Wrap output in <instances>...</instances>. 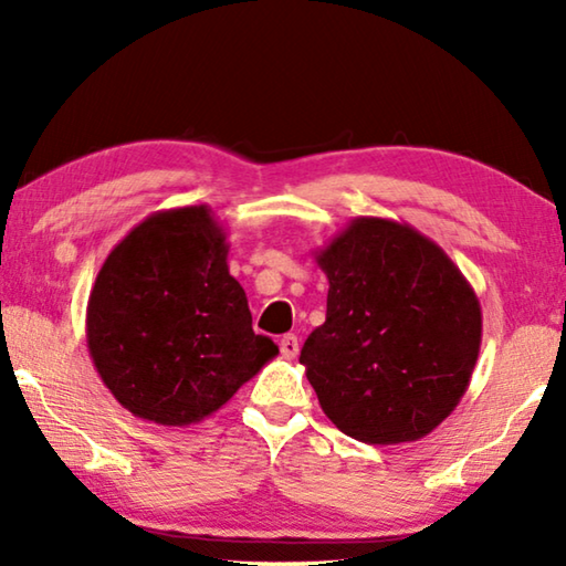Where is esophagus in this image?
<instances>
[{
  "label": "esophagus",
  "instance_id": "34e87169",
  "mask_svg": "<svg viewBox=\"0 0 566 566\" xmlns=\"http://www.w3.org/2000/svg\"><path fill=\"white\" fill-rule=\"evenodd\" d=\"M280 352L286 359H294L300 354V339H296V334H284L280 339Z\"/></svg>",
  "mask_w": 566,
  "mask_h": 566
}]
</instances>
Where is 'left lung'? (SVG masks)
<instances>
[{
	"mask_svg": "<svg viewBox=\"0 0 566 566\" xmlns=\"http://www.w3.org/2000/svg\"><path fill=\"white\" fill-rule=\"evenodd\" d=\"M327 319L300 361L334 427L364 444L417 442L462 401L482 306L447 252L415 227L357 217L314 252Z\"/></svg>",
	"mask_w": 566,
	"mask_h": 566,
	"instance_id": "1",
	"label": "left lung"
}]
</instances>
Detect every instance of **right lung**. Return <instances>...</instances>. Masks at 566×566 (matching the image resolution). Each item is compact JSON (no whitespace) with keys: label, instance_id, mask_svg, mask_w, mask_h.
Masks as SVG:
<instances>
[{"label":"right lung","instance_id":"1","mask_svg":"<svg viewBox=\"0 0 566 566\" xmlns=\"http://www.w3.org/2000/svg\"><path fill=\"white\" fill-rule=\"evenodd\" d=\"M227 254L224 227L195 205L149 214L104 260L87 302V347L134 417L197 424L280 354L254 334Z\"/></svg>","mask_w":566,"mask_h":566}]
</instances>
